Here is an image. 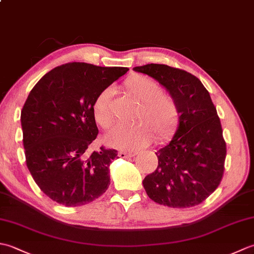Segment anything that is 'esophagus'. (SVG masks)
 Masks as SVG:
<instances>
[{
	"label": "esophagus",
	"mask_w": 254,
	"mask_h": 254,
	"mask_svg": "<svg viewBox=\"0 0 254 254\" xmlns=\"http://www.w3.org/2000/svg\"><path fill=\"white\" fill-rule=\"evenodd\" d=\"M136 153L131 152V153H126V152H119V157L120 158H128V157H133L135 156Z\"/></svg>",
	"instance_id": "obj_1"
}]
</instances>
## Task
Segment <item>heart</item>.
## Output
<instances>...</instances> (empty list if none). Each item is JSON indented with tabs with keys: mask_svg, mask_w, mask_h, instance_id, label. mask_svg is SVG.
Instances as JSON below:
<instances>
[{
	"mask_svg": "<svg viewBox=\"0 0 254 254\" xmlns=\"http://www.w3.org/2000/svg\"><path fill=\"white\" fill-rule=\"evenodd\" d=\"M124 93L141 102L136 121L132 127L118 126L108 132L104 139L108 146L134 150L147 145L152 139V130L157 139L171 135L178 122V110L175 100L161 93L160 85L144 75H132L122 84ZM112 91L106 88L96 97L93 113L96 122L102 127H109L113 122L111 108Z\"/></svg>",
	"mask_w": 254,
	"mask_h": 254,
	"instance_id": "1",
	"label": "heart"
}]
</instances>
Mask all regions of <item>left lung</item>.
Masks as SVG:
<instances>
[{
    "mask_svg": "<svg viewBox=\"0 0 254 254\" xmlns=\"http://www.w3.org/2000/svg\"><path fill=\"white\" fill-rule=\"evenodd\" d=\"M133 71L157 80L178 110L176 133L155 153L158 166L144 178L145 191L165 206H195L216 190L224 174L226 143L216 108L201 80L191 73L154 63Z\"/></svg>",
    "mask_w": 254,
    "mask_h": 254,
    "instance_id": "8db88e82",
    "label": "left lung"
}]
</instances>
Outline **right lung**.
Listing matches in <instances>:
<instances>
[{
	"mask_svg": "<svg viewBox=\"0 0 254 254\" xmlns=\"http://www.w3.org/2000/svg\"><path fill=\"white\" fill-rule=\"evenodd\" d=\"M128 71L71 62L51 69L31 89L20 115L26 164L46 195L65 206L98 198L110 185L116 149L88 154L98 127L96 97Z\"/></svg>",
	"mask_w": 254,
	"mask_h": 254,
	"instance_id": "add662e5",
	"label": "right lung"
}]
</instances>
